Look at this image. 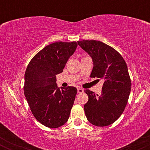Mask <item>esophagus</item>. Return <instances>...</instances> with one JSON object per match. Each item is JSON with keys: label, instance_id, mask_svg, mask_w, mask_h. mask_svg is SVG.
<instances>
[{"label": "esophagus", "instance_id": "34e87169", "mask_svg": "<svg viewBox=\"0 0 150 150\" xmlns=\"http://www.w3.org/2000/svg\"><path fill=\"white\" fill-rule=\"evenodd\" d=\"M84 92V89L82 88H77V92L78 93H82Z\"/></svg>", "mask_w": 150, "mask_h": 150}]
</instances>
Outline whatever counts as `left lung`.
<instances>
[{
	"label": "left lung",
	"mask_w": 150,
	"mask_h": 150,
	"mask_svg": "<svg viewBox=\"0 0 150 150\" xmlns=\"http://www.w3.org/2000/svg\"><path fill=\"white\" fill-rule=\"evenodd\" d=\"M77 44L92 59L90 77L104 79L101 95L85 90L89 98L84 106L86 117L96 126L112 124L123 113L131 90L126 63L118 51L99 41L82 40Z\"/></svg>",
	"instance_id": "obj_1"
}]
</instances>
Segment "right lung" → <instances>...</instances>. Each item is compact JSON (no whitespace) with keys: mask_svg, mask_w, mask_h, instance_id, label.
<instances>
[{"mask_svg":"<svg viewBox=\"0 0 150 150\" xmlns=\"http://www.w3.org/2000/svg\"><path fill=\"white\" fill-rule=\"evenodd\" d=\"M76 42H56L34 56L25 74L24 93L32 114L39 123L56 128L69 118L77 89L58 87L56 75L61 73L77 49Z\"/></svg>","mask_w":150,"mask_h":150,"instance_id":"right-lung-1","label":"right lung"}]
</instances>
